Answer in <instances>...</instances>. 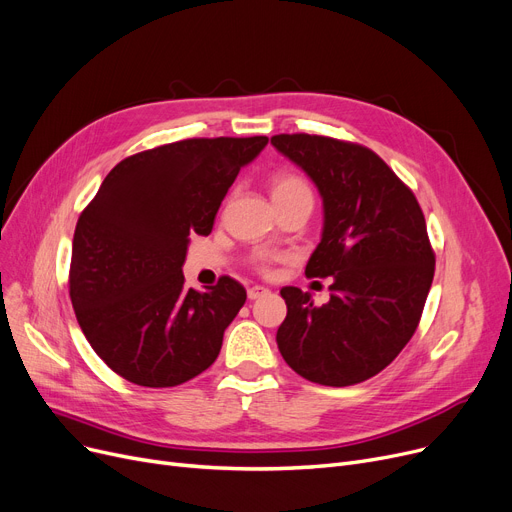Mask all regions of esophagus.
<instances>
[{"mask_svg":"<svg viewBox=\"0 0 512 512\" xmlns=\"http://www.w3.org/2000/svg\"><path fill=\"white\" fill-rule=\"evenodd\" d=\"M249 299L251 301H257V299H261V297H265V294H270V290H267L265 286H253V288H249Z\"/></svg>","mask_w":512,"mask_h":512,"instance_id":"1","label":"esophagus"}]
</instances>
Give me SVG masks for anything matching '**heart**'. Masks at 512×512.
Returning <instances> with one entry per match:
<instances>
[{"label":"heart","mask_w":512,"mask_h":512,"mask_svg":"<svg viewBox=\"0 0 512 512\" xmlns=\"http://www.w3.org/2000/svg\"><path fill=\"white\" fill-rule=\"evenodd\" d=\"M270 188H272V199L274 201H282V199H288V197H294V195H305V193H311L307 182L294 172H278L272 176L270 180ZM276 257L274 255H265V253H259L253 257V263L259 272H267V267H270V263L274 261Z\"/></svg>","instance_id":"b5f03b06"}]
</instances>
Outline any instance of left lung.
Wrapping results in <instances>:
<instances>
[{"label":"left lung","instance_id":"8db88e82","mask_svg":"<svg viewBox=\"0 0 512 512\" xmlns=\"http://www.w3.org/2000/svg\"><path fill=\"white\" fill-rule=\"evenodd\" d=\"M272 145L301 166L324 199V232L305 276L332 278L326 305L280 290L288 313L276 342L301 378L361 384L413 338L434 280L436 253L411 188L371 149L319 134H276Z\"/></svg>","mask_w":512,"mask_h":512}]
</instances>
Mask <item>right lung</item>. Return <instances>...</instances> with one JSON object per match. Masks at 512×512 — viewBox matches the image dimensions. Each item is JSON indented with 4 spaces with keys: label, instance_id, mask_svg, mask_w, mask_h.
I'll return each mask as SVG.
<instances>
[{
    "label": "right lung",
    "instance_id": "obj_1",
    "mask_svg": "<svg viewBox=\"0 0 512 512\" xmlns=\"http://www.w3.org/2000/svg\"><path fill=\"white\" fill-rule=\"evenodd\" d=\"M267 137L184 139L134 153L105 176L76 222L70 299L78 326L124 380L170 388L220 355L247 301L230 276L184 286L193 234L207 236L228 188Z\"/></svg>",
    "mask_w": 512,
    "mask_h": 512
}]
</instances>
